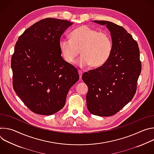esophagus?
Listing matches in <instances>:
<instances>
[{"mask_svg": "<svg viewBox=\"0 0 154 154\" xmlns=\"http://www.w3.org/2000/svg\"><path fill=\"white\" fill-rule=\"evenodd\" d=\"M79 77L80 79H82V72L81 71H79Z\"/></svg>", "mask_w": 154, "mask_h": 154, "instance_id": "1", "label": "esophagus"}]
</instances>
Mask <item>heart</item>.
I'll use <instances>...</instances> for the list:
<instances>
[{
	"label": "heart",
	"mask_w": 154,
	"mask_h": 154,
	"mask_svg": "<svg viewBox=\"0 0 154 154\" xmlns=\"http://www.w3.org/2000/svg\"><path fill=\"white\" fill-rule=\"evenodd\" d=\"M70 36L71 39L61 38L59 41L61 55L68 63H72L80 51L82 55L76 64L82 68L91 65L93 68L100 67L110 57L113 44L106 32L83 25L74 29Z\"/></svg>",
	"instance_id": "obj_1"
}]
</instances>
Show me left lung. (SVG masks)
I'll use <instances>...</instances> for the list:
<instances>
[{"instance_id": "left-lung-1", "label": "left lung", "mask_w": 154, "mask_h": 154, "mask_svg": "<svg viewBox=\"0 0 154 154\" xmlns=\"http://www.w3.org/2000/svg\"><path fill=\"white\" fill-rule=\"evenodd\" d=\"M93 21L110 32L113 48L103 65L82 75L88 87L86 105L93 115L110 116L135 96L141 71L140 50L137 42L122 27L106 20Z\"/></svg>"}]
</instances>
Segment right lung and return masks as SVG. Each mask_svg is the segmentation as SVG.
Listing matches in <instances>:
<instances>
[{
	"mask_svg": "<svg viewBox=\"0 0 154 154\" xmlns=\"http://www.w3.org/2000/svg\"><path fill=\"white\" fill-rule=\"evenodd\" d=\"M72 24L66 20L44 19L26 30L16 43L11 62L13 89L35 113L59 112L79 79L77 69L63 60L59 48L62 34Z\"/></svg>",
	"mask_w": 154,
	"mask_h": 154,
	"instance_id": "add662e5",
	"label": "right lung"
}]
</instances>
